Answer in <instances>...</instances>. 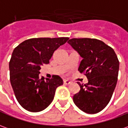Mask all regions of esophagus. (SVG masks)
Returning <instances> with one entry per match:
<instances>
[{
    "mask_svg": "<svg viewBox=\"0 0 128 128\" xmlns=\"http://www.w3.org/2000/svg\"><path fill=\"white\" fill-rule=\"evenodd\" d=\"M70 83V81H69V80H64V84H68Z\"/></svg>",
    "mask_w": 128,
    "mask_h": 128,
    "instance_id": "esophagus-1",
    "label": "esophagus"
}]
</instances>
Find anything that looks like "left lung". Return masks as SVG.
<instances>
[{
    "instance_id": "obj_1",
    "label": "left lung",
    "mask_w": 128,
    "mask_h": 128,
    "mask_svg": "<svg viewBox=\"0 0 128 128\" xmlns=\"http://www.w3.org/2000/svg\"><path fill=\"white\" fill-rule=\"evenodd\" d=\"M68 43L82 58L78 70L85 75L88 83L79 84L73 102L87 114H96L110 101L116 87L119 62L112 48L96 39H69Z\"/></svg>"
}]
</instances>
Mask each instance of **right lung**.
<instances>
[{
	"label": "right lung",
	"instance_id": "1",
	"mask_svg": "<svg viewBox=\"0 0 128 128\" xmlns=\"http://www.w3.org/2000/svg\"><path fill=\"white\" fill-rule=\"evenodd\" d=\"M68 37L32 38L14 48L10 64V82L18 103L25 110L38 112L45 110L54 98L55 91L63 84L59 76L51 79L39 77L43 64H48L53 52Z\"/></svg>",
	"mask_w": 128,
	"mask_h": 128
}]
</instances>
